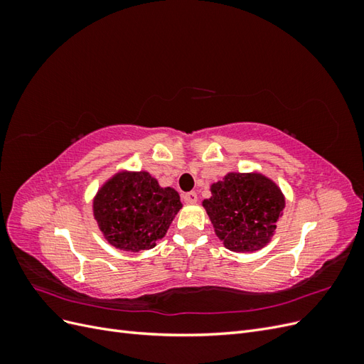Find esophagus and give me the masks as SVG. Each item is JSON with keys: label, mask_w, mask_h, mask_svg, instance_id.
<instances>
[{"label": "esophagus", "mask_w": 364, "mask_h": 364, "mask_svg": "<svg viewBox=\"0 0 364 364\" xmlns=\"http://www.w3.org/2000/svg\"><path fill=\"white\" fill-rule=\"evenodd\" d=\"M183 202H185V203H190V205L196 203V202H197V194H196L194 191L185 193V194H183Z\"/></svg>", "instance_id": "34e87169"}]
</instances>
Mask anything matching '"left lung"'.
Masks as SVG:
<instances>
[{
  "instance_id": "left-lung-1",
  "label": "left lung",
  "mask_w": 364,
  "mask_h": 364,
  "mask_svg": "<svg viewBox=\"0 0 364 364\" xmlns=\"http://www.w3.org/2000/svg\"><path fill=\"white\" fill-rule=\"evenodd\" d=\"M203 200L217 237L232 252L266 246L285 206L281 190L258 173H229Z\"/></svg>"
}]
</instances>
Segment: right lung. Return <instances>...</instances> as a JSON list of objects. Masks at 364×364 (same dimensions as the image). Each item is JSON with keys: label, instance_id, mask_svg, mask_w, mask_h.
Segmentation results:
<instances>
[{"label": "right lung", "instance_id": "1", "mask_svg": "<svg viewBox=\"0 0 364 364\" xmlns=\"http://www.w3.org/2000/svg\"><path fill=\"white\" fill-rule=\"evenodd\" d=\"M182 208L173 188H161L147 171L118 173L94 199V217L105 238L121 250L156 246Z\"/></svg>", "mask_w": 364, "mask_h": 364}]
</instances>
